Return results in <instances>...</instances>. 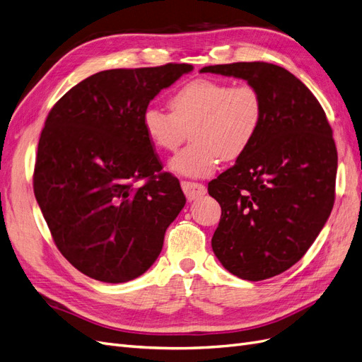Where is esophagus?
I'll use <instances>...</instances> for the list:
<instances>
[{
	"instance_id": "obj_1",
	"label": "esophagus",
	"mask_w": 362,
	"mask_h": 362,
	"mask_svg": "<svg viewBox=\"0 0 362 362\" xmlns=\"http://www.w3.org/2000/svg\"><path fill=\"white\" fill-rule=\"evenodd\" d=\"M181 187H182V192L185 193V196H187L189 201H194V199L202 198V196L206 192L204 184L194 182V181H182Z\"/></svg>"
}]
</instances>
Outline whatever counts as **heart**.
I'll return each mask as SVG.
<instances>
[{
	"instance_id": "1",
	"label": "heart",
	"mask_w": 362,
	"mask_h": 362,
	"mask_svg": "<svg viewBox=\"0 0 362 362\" xmlns=\"http://www.w3.org/2000/svg\"><path fill=\"white\" fill-rule=\"evenodd\" d=\"M169 110L148 107L141 127L151 145L172 152L187 136L193 144L175 156L169 168L180 175L205 177L218 164L242 157L254 144L264 117L255 86H231L210 78L193 80L169 98Z\"/></svg>"
}]
</instances>
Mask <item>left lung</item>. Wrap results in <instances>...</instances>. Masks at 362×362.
Segmentation results:
<instances>
[{"instance_id": "obj_1", "label": "left lung", "mask_w": 362, "mask_h": 362, "mask_svg": "<svg viewBox=\"0 0 362 362\" xmlns=\"http://www.w3.org/2000/svg\"><path fill=\"white\" fill-rule=\"evenodd\" d=\"M201 72L242 78L264 103L254 144L208 182L222 208L213 252L242 279L276 276L305 255L332 211L338 161L332 128L308 87L276 64L240 62Z\"/></svg>"}]
</instances>
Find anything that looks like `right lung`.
Segmentation results:
<instances>
[{
    "label": "right lung",
    "instance_id": "add662e5",
    "mask_svg": "<svg viewBox=\"0 0 362 362\" xmlns=\"http://www.w3.org/2000/svg\"><path fill=\"white\" fill-rule=\"evenodd\" d=\"M192 71L185 63L103 71L51 108L33 187L62 255L92 279L119 284L144 275L185 205L180 181L161 172L141 116Z\"/></svg>",
    "mask_w": 362,
    "mask_h": 362
}]
</instances>
